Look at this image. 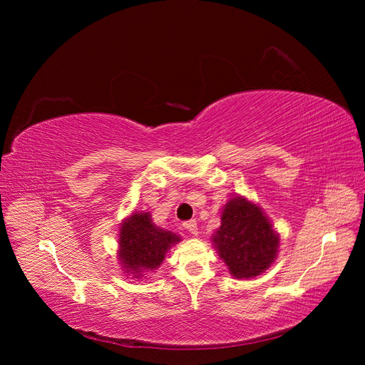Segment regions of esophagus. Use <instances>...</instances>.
<instances>
[{
    "mask_svg": "<svg viewBox=\"0 0 365 365\" xmlns=\"http://www.w3.org/2000/svg\"><path fill=\"white\" fill-rule=\"evenodd\" d=\"M184 228L189 231L190 235H197V224H196L195 219L187 220V222H184Z\"/></svg>",
    "mask_w": 365,
    "mask_h": 365,
    "instance_id": "34e87169",
    "label": "esophagus"
}]
</instances>
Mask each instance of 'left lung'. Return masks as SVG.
<instances>
[{
  "instance_id": "obj_1",
  "label": "left lung",
  "mask_w": 365,
  "mask_h": 365,
  "mask_svg": "<svg viewBox=\"0 0 365 365\" xmlns=\"http://www.w3.org/2000/svg\"><path fill=\"white\" fill-rule=\"evenodd\" d=\"M213 245L236 279H252L271 267L280 239L260 207L233 197L224 207Z\"/></svg>"
}]
</instances>
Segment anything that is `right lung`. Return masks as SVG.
<instances>
[{
  "instance_id": "obj_1",
  "label": "right lung",
  "mask_w": 365,
  "mask_h": 365,
  "mask_svg": "<svg viewBox=\"0 0 365 365\" xmlns=\"http://www.w3.org/2000/svg\"><path fill=\"white\" fill-rule=\"evenodd\" d=\"M180 240V236L153 225L149 213H134L120 228L118 260L138 279L145 271L158 268L168 250Z\"/></svg>"
}]
</instances>
